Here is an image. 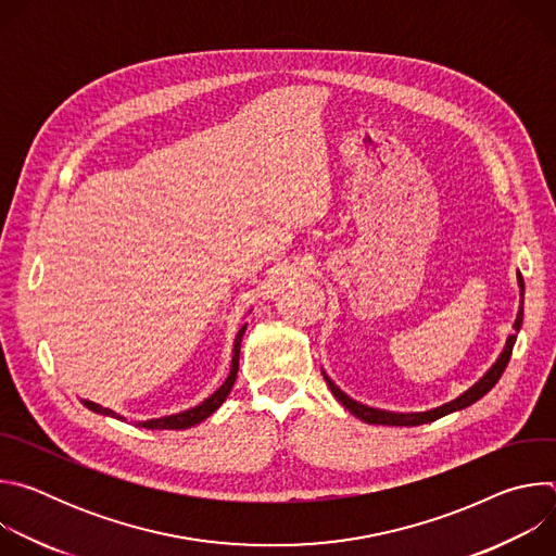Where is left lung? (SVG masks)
Listing matches in <instances>:
<instances>
[{
  "label": "left lung",
  "instance_id": "left-lung-1",
  "mask_svg": "<svg viewBox=\"0 0 556 556\" xmlns=\"http://www.w3.org/2000/svg\"><path fill=\"white\" fill-rule=\"evenodd\" d=\"M517 283H519V312H517V319L513 324V330L515 334H510L506 339V345L502 350V354L497 356V361L491 365V369L475 382L472 387H468L464 393H459L457 399L440 405V407H433V409H427V412H387V409H376V407H367L354 399H350V395L345 391H341L337 387V382L324 371V378L328 382V387L332 389V393L337 395V401L352 414L356 416L358 420L367 422V425H384V427H418V425H427V422H433L438 418H444L453 412H462L466 407H470L472 403H478L480 399H484V395L497 384V380L502 378L508 361H510V354H513V348H515V341H517V334H519V328L523 324V279L521 275H517Z\"/></svg>",
  "mask_w": 556,
  "mask_h": 556
}]
</instances>
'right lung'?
Instances as JSON below:
<instances>
[{
	"mask_svg": "<svg viewBox=\"0 0 556 556\" xmlns=\"http://www.w3.org/2000/svg\"><path fill=\"white\" fill-rule=\"evenodd\" d=\"M247 326L244 324L240 330H237L235 334V341H232V358H230V369H228V376L226 380L208 395V399H204L200 405L191 407V409H185L180 414H172V416H161V418H151V420H138L134 422L136 427L140 429H172V431H180V429H191L200 422H204L211 414H215L219 409V405L228 399V393L235 384V378H237V369H240V345H242V337L247 332ZM90 412L99 414V416H110V418H116V420H125L123 416H118L116 412L108 409V407H101L92 401H81Z\"/></svg>",
	"mask_w": 556,
	"mask_h": 556,
	"instance_id": "right-lung-1",
	"label": "right lung"
}]
</instances>
